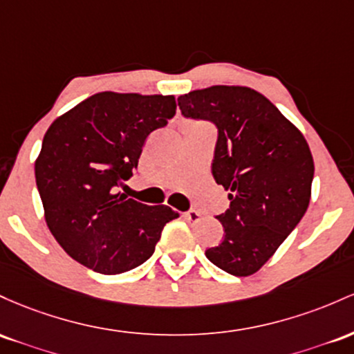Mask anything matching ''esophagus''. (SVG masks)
I'll list each match as a JSON object with an SVG mask.
<instances>
[{"mask_svg": "<svg viewBox=\"0 0 354 354\" xmlns=\"http://www.w3.org/2000/svg\"><path fill=\"white\" fill-rule=\"evenodd\" d=\"M184 217L187 219L189 222H197L201 219V212H197V210H187V212H184Z\"/></svg>", "mask_w": 354, "mask_h": 354, "instance_id": "esophagus-1", "label": "esophagus"}]
</instances>
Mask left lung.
I'll use <instances>...</instances> for the list:
<instances>
[{
  "label": "left lung",
  "instance_id": "obj_1",
  "mask_svg": "<svg viewBox=\"0 0 354 354\" xmlns=\"http://www.w3.org/2000/svg\"><path fill=\"white\" fill-rule=\"evenodd\" d=\"M185 118L217 127L212 176L229 192L224 237L205 256L251 276L295 230L311 198L315 162L303 133L259 91L216 85L178 97Z\"/></svg>",
  "mask_w": 354,
  "mask_h": 354
}]
</instances>
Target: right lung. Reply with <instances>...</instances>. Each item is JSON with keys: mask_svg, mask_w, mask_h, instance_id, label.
Returning a JSON list of instances; mask_svg holds the SVG:
<instances>
[{"mask_svg": "<svg viewBox=\"0 0 354 354\" xmlns=\"http://www.w3.org/2000/svg\"><path fill=\"white\" fill-rule=\"evenodd\" d=\"M174 115L172 95L102 91L50 125L35 177L48 229L71 259L120 274L156 251L164 225L178 214L117 189L133 176L149 133Z\"/></svg>", "mask_w": 354, "mask_h": 354, "instance_id": "1", "label": "right lung"}]
</instances>
